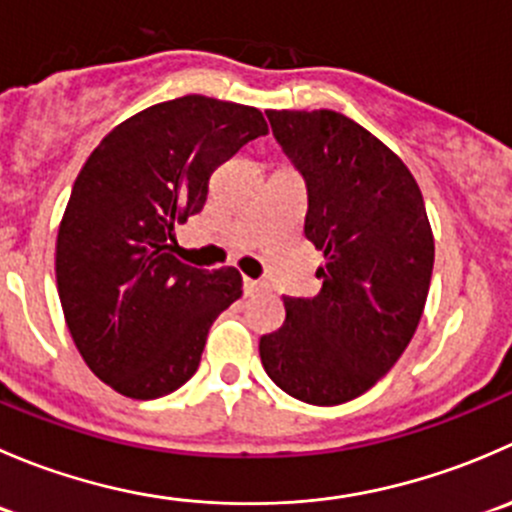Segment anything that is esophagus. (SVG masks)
<instances>
[{"label":"esophagus","instance_id":"obj_1","mask_svg":"<svg viewBox=\"0 0 512 512\" xmlns=\"http://www.w3.org/2000/svg\"><path fill=\"white\" fill-rule=\"evenodd\" d=\"M242 289H245V294H247V297H255V294L265 292L267 285H262V282H257V280H250V277H245V280H242Z\"/></svg>","mask_w":512,"mask_h":512}]
</instances>
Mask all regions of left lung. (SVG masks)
<instances>
[{
	"label": "left lung",
	"instance_id": "obj_1",
	"mask_svg": "<svg viewBox=\"0 0 512 512\" xmlns=\"http://www.w3.org/2000/svg\"><path fill=\"white\" fill-rule=\"evenodd\" d=\"M307 183L304 235L324 252L317 297H285L260 339L267 376L294 399L337 406L369 391L414 337L433 272V232L404 160L337 111H267Z\"/></svg>",
	"mask_w": 512,
	"mask_h": 512
}]
</instances>
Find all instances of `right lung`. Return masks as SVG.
I'll return each instance as SVG.
<instances>
[{
    "label": "right lung",
    "mask_w": 512,
    "mask_h": 512,
    "mask_svg": "<svg viewBox=\"0 0 512 512\" xmlns=\"http://www.w3.org/2000/svg\"><path fill=\"white\" fill-rule=\"evenodd\" d=\"M257 108L190 94L118 123L81 168L56 237V287L86 366L128 399H160L198 371L210 327L242 294L235 267L173 257L213 170L265 136Z\"/></svg>",
    "instance_id": "add662e5"
}]
</instances>
